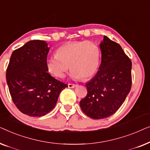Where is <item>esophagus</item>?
Instances as JSON below:
<instances>
[{
	"label": "esophagus",
	"mask_w": 150,
	"mask_h": 150,
	"mask_svg": "<svg viewBox=\"0 0 150 150\" xmlns=\"http://www.w3.org/2000/svg\"><path fill=\"white\" fill-rule=\"evenodd\" d=\"M67 85H68L69 88H74L76 87H77V85H74V84H71V83H69Z\"/></svg>",
	"instance_id": "34e87169"
}]
</instances>
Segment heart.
I'll return each mask as SVG.
<instances>
[{
  "mask_svg": "<svg viewBox=\"0 0 150 150\" xmlns=\"http://www.w3.org/2000/svg\"><path fill=\"white\" fill-rule=\"evenodd\" d=\"M56 53L46 59V65L48 72L57 78L65 76L69 65L74 80L90 79L99 67L100 48L91 41L67 42L59 46Z\"/></svg>",
  "mask_w": 150,
  "mask_h": 150,
  "instance_id": "obj_1",
  "label": "heart"
}]
</instances>
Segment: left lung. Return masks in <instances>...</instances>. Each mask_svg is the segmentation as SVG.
<instances>
[{
	"label": "left lung",
	"mask_w": 150,
	"mask_h": 150,
	"mask_svg": "<svg viewBox=\"0 0 150 150\" xmlns=\"http://www.w3.org/2000/svg\"><path fill=\"white\" fill-rule=\"evenodd\" d=\"M100 47L99 70L86 83L87 94L80 102L84 113L94 120L113 115L124 103L132 85V62L120 45L104 36Z\"/></svg>",
	"instance_id": "8db88e82"
}]
</instances>
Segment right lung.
Masks as SVG:
<instances>
[{"instance_id":"right-lung-1","label":"right lung","mask_w":150,"mask_h":150,"mask_svg":"<svg viewBox=\"0 0 150 150\" xmlns=\"http://www.w3.org/2000/svg\"><path fill=\"white\" fill-rule=\"evenodd\" d=\"M49 50L45 41L31 40L14 50L10 58L6 73L10 95L16 107L28 116L48 114L67 87L48 72Z\"/></svg>"}]
</instances>
